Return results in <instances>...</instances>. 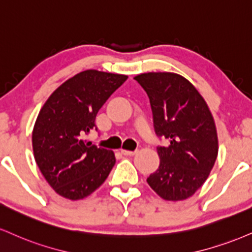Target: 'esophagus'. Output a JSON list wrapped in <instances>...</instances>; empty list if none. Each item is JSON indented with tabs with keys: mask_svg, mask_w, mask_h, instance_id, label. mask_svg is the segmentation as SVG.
I'll use <instances>...</instances> for the list:
<instances>
[{
	"mask_svg": "<svg viewBox=\"0 0 252 252\" xmlns=\"http://www.w3.org/2000/svg\"><path fill=\"white\" fill-rule=\"evenodd\" d=\"M121 153H122L124 156H134L135 154L137 153V150H135V151H130V150H124V149H122V150H121Z\"/></svg>",
	"mask_w": 252,
	"mask_h": 252,
	"instance_id": "esophagus-1",
	"label": "esophagus"
}]
</instances>
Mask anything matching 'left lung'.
Returning <instances> with one entry per match:
<instances>
[{"label": "left lung", "mask_w": 252, "mask_h": 252, "mask_svg": "<svg viewBox=\"0 0 252 252\" xmlns=\"http://www.w3.org/2000/svg\"><path fill=\"white\" fill-rule=\"evenodd\" d=\"M148 94L154 128L169 141L157 147L158 169L148 177L165 201H183L207 181L218 154L216 126L208 104L187 78L174 72H145L134 77Z\"/></svg>", "instance_id": "1"}]
</instances>
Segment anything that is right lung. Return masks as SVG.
<instances>
[{"label": "right lung", "instance_id": "add662e5", "mask_svg": "<svg viewBox=\"0 0 252 252\" xmlns=\"http://www.w3.org/2000/svg\"><path fill=\"white\" fill-rule=\"evenodd\" d=\"M126 78L93 69L82 71L61 84L39 110L32 130L34 157L60 196L84 198L110 174L114 153L93 145L86 135L96 128L98 110Z\"/></svg>", "mask_w": 252, "mask_h": 252}]
</instances>
